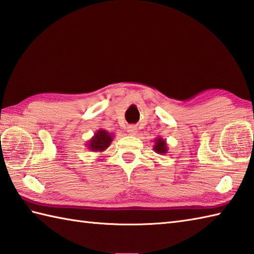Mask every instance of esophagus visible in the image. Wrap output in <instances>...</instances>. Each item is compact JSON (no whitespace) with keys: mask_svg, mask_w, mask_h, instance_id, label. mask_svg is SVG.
Returning <instances> with one entry per match:
<instances>
[{"mask_svg":"<svg viewBox=\"0 0 254 254\" xmlns=\"http://www.w3.org/2000/svg\"><path fill=\"white\" fill-rule=\"evenodd\" d=\"M127 131L128 134H130V135H135V134H136V127H134V126H130V127H127Z\"/></svg>","mask_w":254,"mask_h":254,"instance_id":"34e87169","label":"esophagus"}]
</instances>
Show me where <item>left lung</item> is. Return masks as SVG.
<instances>
[{
  "label": "left lung",
  "instance_id": "8db88e82",
  "mask_svg": "<svg viewBox=\"0 0 254 254\" xmlns=\"http://www.w3.org/2000/svg\"><path fill=\"white\" fill-rule=\"evenodd\" d=\"M154 146H153V150L155 151L157 154H162V155H164V154H166L167 151H168V147H167V143L166 141L164 140V138L162 137H156L155 140H154Z\"/></svg>",
  "mask_w": 254,
  "mask_h": 254
}]
</instances>
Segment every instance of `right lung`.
<instances>
[{
    "instance_id": "1",
    "label": "right lung",
    "mask_w": 254,
    "mask_h": 254,
    "mask_svg": "<svg viewBox=\"0 0 254 254\" xmlns=\"http://www.w3.org/2000/svg\"><path fill=\"white\" fill-rule=\"evenodd\" d=\"M113 134L109 133L108 131L103 130V128H100L98 130L94 135L86 143V146L88 147V150H90L91 152H103L106 151L107 148L110 146L111 142L113 141Z\"/></svg>"
}]
</instances>
